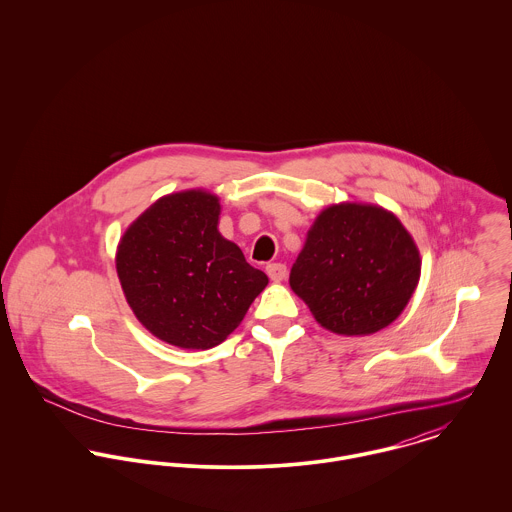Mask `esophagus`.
Returning <instances> with one entry per match:
<instances>
[{
  "mask_svg": "<svg viewBox=\"0 0 512 512\" xmlns=\"http://www.w3.org/2000/svg\"><path fill=\"white\" fill-rule=\"evenodd\" d=\"M266 274L270 276L272 282H282V280H286V276H288V268H286V264L274 262V264H268V266H266Z\"/></svg>",
  "mask_w": 512,
  "mask_h": 512,
  "instance_id": "obj_1",
  "label": "esophagus"
}]
</instances>
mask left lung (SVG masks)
I'll list each match as a JSON object with an SVG mask.
<instances>
[{"label":"left lung","mask_w":512,"mask_h":512,"mask_svg":"<svg viewBox=\"0 0 512 512\" xmlns=\"http://www.w3.org/2000/svg\"><path fill=\"white\" fill-rule=\"evenodd\" d=\"M422 260L410 232L376 205L327 207L307 232L290 286L337 335L388 327L418 286Z\"/></svg>","instance_id":"1"}]
</instances>
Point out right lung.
Returning a JSON list of instances; mask_svg holds the SVG:
<instances>
[{"instance_id":"add662e5","label":"right lung","mask_w":512,"mask_h":512,"mask_svg":"<svg viewBox=\"0 0 512 512\" xmlns=\"http://www.w3.org/2000/svg\"><path fill=\"white\" fill-rule=\"evenodd\" d=\"M219 197L181 191L155 201L118 244L124 295L151 335L179 349H213L244 319L268 276L219 232Z\"/></svg>"}]
</instances>
